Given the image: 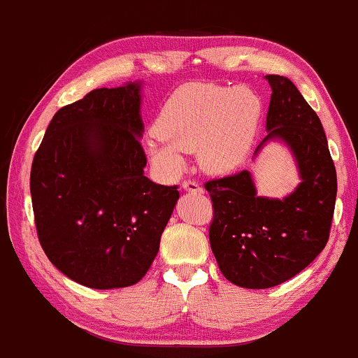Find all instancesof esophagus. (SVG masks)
I'll return each instance as SVG.
<instances>
[{
	"mask_svg": "<svg viewBox=\"0 0 358 358\" xmlns=\"http://www.w3.org/2000/svg\"><path fill=\"white\" fill-rule=\"evenodd\" d=\"M182 189H186L187 192H196V194H201L203 192V187L196 182L194 179H187L182 182Z\"/></svg>",
	"mask_w": 358,
	"mask_h": 358,
	"instance_id": "1",
	"label": "esophagus"
}]
</instances>
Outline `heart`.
<instances>
[{"mask_svg": "<svg viewBox=\"0 0 358 358\" xmlns=\"http://www.w3.org/2000/svg\"><path fill=\"white\" fill-rule=\"evenodd\" d=\"M263 102L248 87L191 83L164 103L147 154L166 172L182 167L180 152L197 150V161L213 174L233 171L253 145Z\"/></svg>", "mask_w": 358, "mask_h": 358, "instance_id": "1", "label": "heart"}]
</instances>
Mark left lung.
<instances>
[{
	"label": "left lung",
	"instance_id": "8db88e82",
	"mask_svg": "<svg viewBox=\"0 0 358 358\" xmlns=\"http://www.w3.org/2000/svg\"><path fill=\"white\" fill-rule=\"evenodd\" d=\"M271 85L268 138H281L295 154L301 182L283 201L256 196L248 171L204 184L213 201L209 243L226 280L263 289L305 270L330 236L337 171L322 122L292 80L266 75Z\"/></svg>",
	"mask_w": 358,
	"mask_h": 358
}]
</instances>
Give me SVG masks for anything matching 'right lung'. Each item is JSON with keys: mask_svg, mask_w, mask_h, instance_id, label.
I'll return each mask as SVG.
<instances>
[{"mask_svg": "<svg viewBox=\"0 0 358 358\" xmlns=\"http://www.w3.org/2000/svg\"><path fill=\"white\" fill-rule=\"evenodd\" d=\"M138 83L95 88L53 115L29 174L38 241L63 275L95 289L145 276L179 199L144 176Z\"/></svg>", "mask_w": 358, "mask_h": 358, "instance_id": "obj_1", "label": "right lung"}]
</instances>
